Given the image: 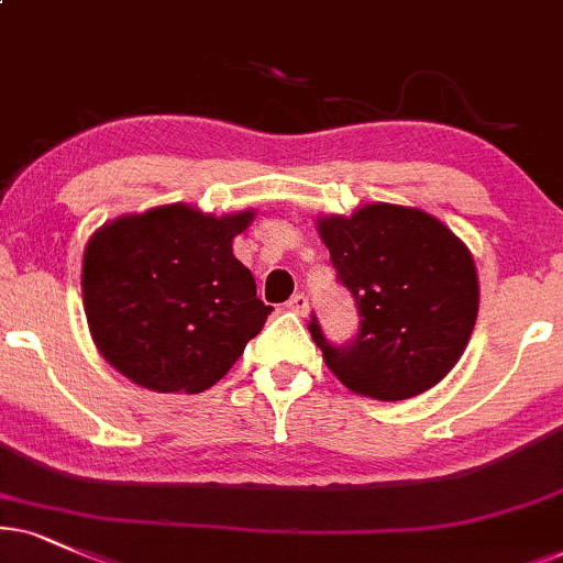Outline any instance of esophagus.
Returning a JSON list of instances; mask_svg holds the SVG:
<instances>
[{
	"label": "esophagus",
	"instance_id": "34e87169",
	"mask_svg": "<svg viewBox=\"0 0 563 563\" xmlns=\"http://www.w3.org/2000/svg\"><path fill=\"white\" fill-rule=\"evenodd\" d=\"M286 309L294 311V314H306V311H309V298H306L303 294L290 296V301L286 303Z\"/></svg>",
	"mask_w": 563,
	"mask_h": 563
}]
</instances>
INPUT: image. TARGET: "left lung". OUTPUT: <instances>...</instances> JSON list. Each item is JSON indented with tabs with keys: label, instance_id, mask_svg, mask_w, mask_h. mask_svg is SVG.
I'll return each instance as SVG.
<instances>
[{
	"label": "left lung",
	"instance_id": "8db88e82",
	"mask_svg": "<svg viewBox=\"0 0 563 563\" xmlns=\"http://www.w3.org/2000/svg\"><path fill=\"white\" fill-rule=\"evenodd\" d=\"M319 236L361 317L347 343H330L311 314V340L332 374L374 400H408L444 379L478 317L465 244L437 218L397 205L319 220Z\"/></svg>",
	"mask_w": 563,
	"mask_h": 563
}]
</instances>
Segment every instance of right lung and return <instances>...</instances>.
I'll list each match as a JSON object with an SVG mask.
<instances>
[{
  "label": "right lung",
  "mask_w": 563,
  "mask_h": 563,
  "mask_svg": "<svg viewBox=\"0 0 563 563\" xmlns=\"http://www.w3.org/2000/svg\"><path fill=\"white\" fill-rule=\"evenodd\" d=\"M252 220L168 205L119 218L82 260L85 314L98 351L155 393H205L257 338L273 306L233 257Z\"/></svg>",
  "instance_id": "1"
}]
</instances>
